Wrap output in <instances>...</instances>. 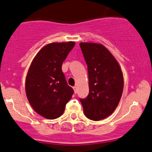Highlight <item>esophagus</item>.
I'll return each mask as SVG.
<instances>
[{"instance_id":"obj_1","label":"esophagus","mask_w":152,"mask_h":152,"mask_svg":"<svg viewBox=\"0 0 152 152\" xmlns=\"http://www.w3.org/2000/svg\"><path fill=\"white\" fill-rule=\"evenodd\" d=\"M73 89H74L75 94H76V92H77V87L76 86H73Z\"/></svg>"}]
</instances>
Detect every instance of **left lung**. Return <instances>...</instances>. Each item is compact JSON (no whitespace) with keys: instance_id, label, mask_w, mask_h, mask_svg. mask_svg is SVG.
<instances>
[{"instance_id":"obj_1","label":"left lung","mask_w":152,"mask_h":152,"mask_svg":"<svg viewBox=\"0 0 152 152\" xmlns=\"http://www.w3.org/2000/svg\"><path fill=\"white\" fill-rule=\"evenodd\" d=\"M88 66L89 93L79 98L85 115L98 121L114 111L122 96L124 76L118 63L107 49L95 43H80Z\"/></svg>"}]
</instances>
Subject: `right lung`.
<instances>
[{"instance_id": "1", "label": "right lung", "mask_w": 152, "mask_h": 152, "mask_svg": "<svg viewBox=\"0 0 152 152\" xmlns=\"http://www.w3.org/2000/svg\"><path fill=\"white\" fill-rule=\"evenodd\" d=\"M73 42L48 44L32 61L26 79V92L34 110L53 120L61 117L74 91L68 86L62 64L73 48Z\"/></svg>"}]
</instances>
